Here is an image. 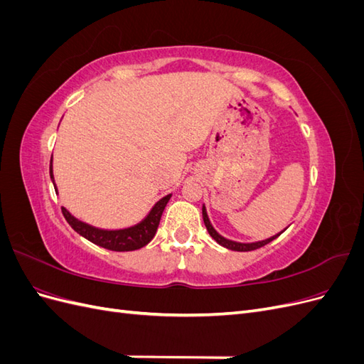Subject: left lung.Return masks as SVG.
<instances>
[{"mask_svg": "<svg viewBox=\"0 0 364 364\" xmlns=\"http://www.w3.org/2000/svg\"><path fill=\"white\" fill-rule=\"evenodd\" d=\"M202 215H203V223H205V226H206V229H208V232H209V235H211L217 243L220 245V246H223V247H226V249H229V250H235V252H249V250H255V249H259V247H262V246H266V245H269L272 240H274V238H278L284 230H281L279 234H277V235H273V237H270V238H266V240H261V241H252V243H240V241H234V240H228V238H225L223 235H220L217 230L214 229V226L211 225V222H209V217H208V213H206V208H205V205L202 206Z\"/></svg>", "mask_w": 364, "mask_h": 364, "instance_id": "8db88e82", "label": "left lung"}]
</instances>
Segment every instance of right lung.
Segmentation results:
<instances>
[{"label":"right lung","mask_w":364,"mask_h":364,"mask_svg":"<svg viewBox=\"0 0 364 364\" xmlns=\"http://www.w3.org/2000/svg\"><path fill=\"white\" fill-rule=\"evenodd\" d=\"M50 178L53 181L54 190L58 193V186L54 183V174H53V156L50 161ZM171 194L164 196L161 200H158L153 208L149 211V214L138 222L136 225H132L127 228L121 229H103V228H95L90 223H85L82 220L74 217L67 208L62 206V214L65 220L70 223V226L75 230L77 234L82 235L83 238L90 240L91 243L109 249L115 252H130L144 247L149 245L151 238L155 237L156 229L159 226V220L164 213V208L167 206Z\"/></svg>","instance_id":"obj_1"}]
</instances>
